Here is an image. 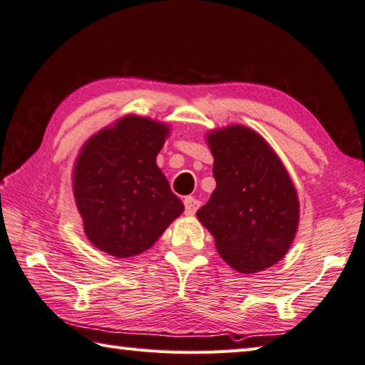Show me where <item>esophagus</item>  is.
Segmentation results:
<instances>
[{
  "label": "esophagus",
  "instance_id": "1",
  "mask_svg": "<svg viewBox=\"0 0 365 365\" xmlns=\"http://www.w3.org/2000/svg\"><path fill=\"white\" fill-rule=\"evenodd\" d=\"M183 204H185V214H187V215H195L196 210L200 209V201H197L196 197H193V196L185 197Z\"/></svg>",
  "mask_w": 365,
  "mask_h": 365
}]
</instances>
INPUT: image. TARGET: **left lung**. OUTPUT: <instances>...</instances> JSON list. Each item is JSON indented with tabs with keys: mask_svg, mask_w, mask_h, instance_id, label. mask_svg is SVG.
<instances>
[{
	"mask_svg": "<svg viewBox=\"0 0 365 365\" xmlns=\"http://www.w3.org/2000/svg\"><path fill=\"white\" fill-rule=\"evenodd\" d=\"M217 187L196 212L218 255L244 274L273 267L287 254L300 204L287 169L269 143L242 124L209 130Z\"/></svg>",
	"mask_w": 365,
	"mask_h": 365,
	"instance_id": "1",
	"label": "left lung"
}]
</instances>
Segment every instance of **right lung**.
Wrapping results in <instances>:
<instances>
[{"label": "right lung", "mask_w": 365, "mask_h": 365, "mask_svg": "<svg viewBox=\"0 0 365 365\" xmlns=\"http://www.w3.org/2000/svg\"><path fill=\"white\" fill-rule=\"evenodd\" d=\"M170 128L137 115L89 137L73 168V195L92 246L116 258L142 254L183 212L158 168Z\"/></svg>", "instance_id": "obj_1"}]
</instances>
